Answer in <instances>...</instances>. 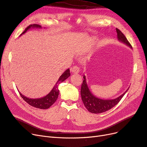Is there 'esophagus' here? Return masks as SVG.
<instances>
[{
    "instance_id": "obj_1",
    "label": "esophagus",
    "mask_w": 147,
    "mask_h": 147,
    "mask_svg": "<svg viewBox=\"0 0 147 147\" xmlns=\"http://www.w3.org/2000/svg\"><path fill=\"white\" fill-rule=\"evenodd\" d=\"M70 71L73 74H78L80 72V68L78 66H77V65H75V66H73L70 69Z\"/></svg>"
}]
</instances>
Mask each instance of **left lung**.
I'll return each mask as SVG.
<instances>
[{
	"instance_id": "obj_1",
	"label": "left lung",
	"mask_w": 147,
	"mask_h": 147,
	"mask_svg": "<svg viewBox=\"0 0 147 147\" xmlns=\"http://www.w3.org/2000/svg\"><path fill=\"white\" fill-rule=\"evenodd\" d=\"M116 32H117V38L119 41L128 45L129 47L132 49V46H131V45L123 33L118 28H116ZM83 78L84 80L83 81L82 88H81V96H82V99L85 107L91 113H102L113 108L114 106L119 103L121 99L123 97V95L128 90V89L122 95H121L120 97H117V98L113 100L100 99L95 97L91 93L87 85L85 76H84Z\"/></svg>"
}]
</instances>
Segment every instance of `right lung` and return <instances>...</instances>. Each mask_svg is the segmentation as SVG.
I'll list each match as a JSON object with an SVG mask.
<instances>
[{
  "instance_id": "1",
  "label": "right lung",
  "mask_w": 147,
  "mask_h": 147,
  "mask_svg": "<svg viewBox=\"0 0 147 147\" xmlns=\"http://www.w3.org/2000/svg\"><path fill=\"white\" fill-rule=\"evenodd\" d=\"M31 27H36V28H41V26H40L38 24H33V25H30L28 26L25 29L24 32L21 34V35L24 33L26 32L28 30H29ZM70 70L69 69H67L60 76L59 78L58 82L57 83L55 84V86L52 89V90L50 91V92L47 94L46 96L40 98H29L26 97L24 96L21 93H20V95L21 96V97L24 99V101H25L28 104H29L30 106H33V107L39 109H48L50 106H51L55 102H56L58 95L59 90L58 89V84L61 83L63 82L65 80H66L69 77H70Z\"/></svg>"
}]
</instances>
